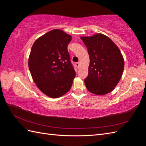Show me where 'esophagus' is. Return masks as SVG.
<instances>
[{
    "mask_svg": "<svg viewBox=\"0 0 146 146\" xmlns=\"http://www.w3.org/2000/svg\"><path fill=\"white\" fill-rule=\"evenodd\" d=\"M76 66H77V68L78 69V68H79V66H80V63H79V62L76 63Z\"/></svg>",
    "mask_w": 146,
    "mask_h": 146,
    "instance_id": "1",
    "label": "esophagus"
}]
</instances>
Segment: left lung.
I'll return each instance as SVG.
<instances>
[{
  "mask_svg": "<svg viewBox=\"0 0 146 146\" xmlns=\"http://www.w3.org/2000/svg\"><path fill=\"white\" fill-rule=\"evenodd\" d=\"M90 56L88 76L85 84L91 93L102 96L114 90L124 68L121 50L111 39L102 33L80 36Z\"/></svg>",
  "mask_w": 146,
  "mask_h": 146,
  "instance_id": "8db88e82",
  "label": "left lung"
}]
</instances>
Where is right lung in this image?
<instances>
[{
    "mask_svg": "<svg viewBox=\"0 0 146 146\" xmlns=\"http://www.w3.org/2000/svg\"><path fill=\"white\" fill-rule=\"evenodd\" d=\"M72 36L54 29L39 37L31 48L29 68L36 86L51 98L70 90L76 72L70 63L68 45Z\"/></svg>",
    "mask_w": 146,
    "mask_h": 146,
    "instance_id": "obj_1",
    "label": "right lung"
}]
</instances>
